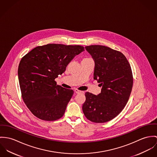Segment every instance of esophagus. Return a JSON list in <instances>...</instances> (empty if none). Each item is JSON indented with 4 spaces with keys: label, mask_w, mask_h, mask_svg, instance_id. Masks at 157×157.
Instances as JSON below:
<instances>
[{
    "label": "esophagus",
    "mask_w": 157,
    "mask_h": 157,
    "mask_svg": "<svg viewBox=\"0 0 157 157\" xmlns=\"http://www.w3.org/2000/svg\"><path fill=\"white\" fill-rule=\"evenodd\" d=\"M75 92L76 93H84V91H80V90H78V89H75Z\"/></svg>",
    "instance_id": "esophagus-1"
}]
</instances>
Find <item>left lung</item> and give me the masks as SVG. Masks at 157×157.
<instances>
[{
  "instance_id": "8db88e82",
  "label": "left lung",
  "mask_w": 157,
  "mask_h": 157,
  "mask_svg": "<svg viewBox=\"0 0 157 157\" xmlns=\"http://www.w3.org/2000/svg\"><path fill=\"white\" fill-rule=\"evenodd\" d=\"M85 48L94 61L93 78L102 89L97 96L86 93L82 111L91 122H108L122 111L128 101L133 84L131 68L121 52L101 45Z\"/></svg>"
}]
</instances>
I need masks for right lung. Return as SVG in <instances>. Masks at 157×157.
<instances>
[{"mask_svg": "<svg viewBox=\"0 0 157 157\" xmlns=\"http://www.w3.org/2000/svg\"><path fill=\"white\" fill-rule=\"evenodd\" d=\"M83 51L79 45L49 44L36 47L22 58L18 69L21 96L36 117L53 121L63 116L73 91L57 86L55 79Z\"/></svg>", "mask_w": 157, "mask_h": 157, "instance_id": "add662e5", "label": "right lung"}]
</instances>
